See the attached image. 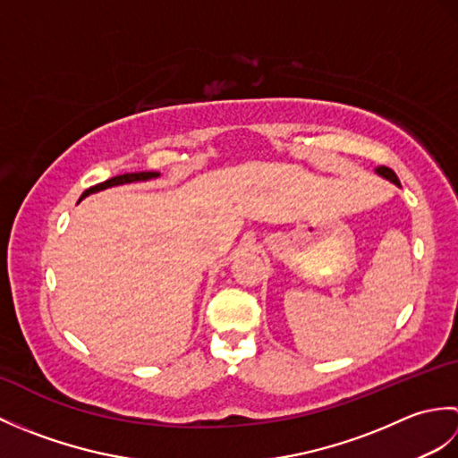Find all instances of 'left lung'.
Here are the masks:
<instances>
[{"label": "left lung", "instance_id": "8db88e82", "mask_svg": "<svg viewBox=\"0 0 458 458\" xmlns=\"http://www.w3.org/2000/svg\"><path fill=\"white\" fill-rule=\"evenodd\" d=\"M376 173H377V174H382V177H386L387 181H392V182H395V184H400V181H397V174H395L390 167H384V165H382V167H377V169H376Z\"/></svg>", "mask_w": 458, "mask_h": 458}]
</instances>
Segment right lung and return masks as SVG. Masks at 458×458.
<instances>
[{
    "instance_id": "right-lung-1",
    "label": "right lung",
    "mask_w": 458,
    "mask_h": 458,
    "mask_svg": "<svg viewBox=\"0 0 458 458\" xmlns=\"http://www.w3.org/2000/svg\"><path fill=\"white\" fill-rule=\"evenodd\" d=\"M159 173L155 171H141V173H125V174H118V177H112L108 181H104L100 184H96V187H90L89 191L82 192V197H89V194L92 192H98V191H104V189H110V187H118V184H125V182H140V181H149V179H157Z\"/></svg>"
}]
</instances>
